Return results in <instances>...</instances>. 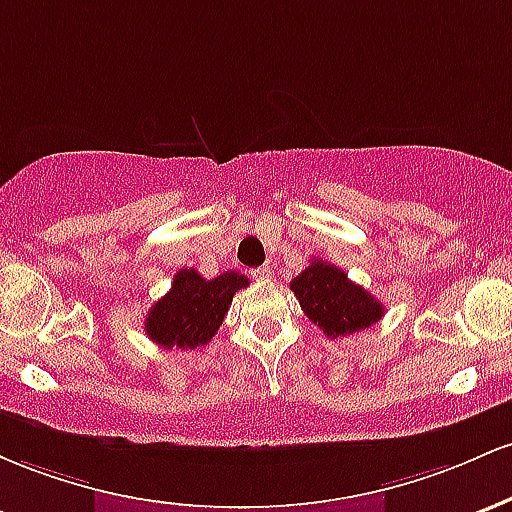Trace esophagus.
Masks as SVG:
<instances>
[{
    "instance_id": "1",
    "label": "esophagus",
    "mask_w": 512,
    "mask_h": 512,
    "mask_svg": "<svg viewBox=\"0 0 512 512\" xmlns=\"http://www.w3.org/2000/svg\"><path fill=\"white\" fill-rule=\"evenodd\" d=\"M251 275H254V280H268L273 275V271H271V266H261V268H254Z\"/></svg>"
}]
</instances>
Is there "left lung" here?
Masks as SVG:
<instances>
[{
  "mask_svg": "<svg viewBox=\"0 0 512 512\" xmlns=\"http://www.w3.org/2000/svg\"><path fill=\"white\" fill-rule=\"evenodd\" d=\"M290 290L300 300L309 319L329 338L350 336L370 329L382 319L384 307L365 287L348 280V273L333 263L314 258L290 283Z\"/></svg>",
  "mask_w": 512,
  "mask_h": 512,
  "instance_id": "obj_1",
  "label": "left lung"
}]
</instances>
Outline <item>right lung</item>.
<instances>
[{"label":"right lung","mask_w":512,"mask_h":512,"mask_svg":"<svg viewBox=\"0 0 512 512\" xmlns=\"http://www.w3.org/2000/svg\"><path fill=\"white\" fill-rule=\"evenodd\" d=\"M249 285V278L227 271L205 280L193 268H183L174 275L171 290L147 312L145 333L162 348L195 350L208 346L220 329L232 297Z\"/></svg>","instance_id":"1"}]
</instances>
